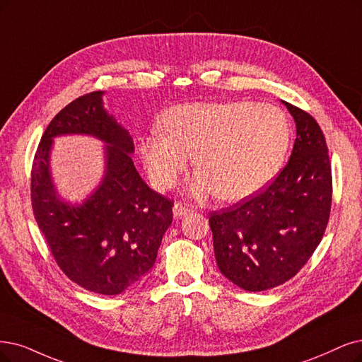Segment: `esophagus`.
I'll use <instances>...</instances> for the list:
<instances>
[{
	"instance_id": "34e87169",
	"label": "esophagus",
	"mask_w": 362,
	"mask_h": 362,
	"mask_svg": "<svg viewBox=\"0 0 362 362\" xmlns=\"http://www.w3.org/2000/svg\"><path fill=\"white\" fill-rule=\"evenodd\" d=\"M191 211H192L191 207H188L186 204H182V203H176V204H174V207H173V216L176 218V219H180V218H183L186 215H189Z\"/></svg>"
}]
</instances>
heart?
Here are the masks:
<instances>
[{"label": "heart", "instance_id": "heart-1", "mask_svg": "<svg viewBox=\"0 0 362 362\" xmlns=\"http://www.w3.org/2000/svg\"><path fill=\"white\" fill-rule=\"evenodd\" d=\"M164 132L141 139L140 156L149 179L168 189L188 168H199L189 191L240 202L262 191L282 168L291 143L285 112L269 103H191L159 119Z\"/></svg>", "mask_w": 362, "mask_h": 362}]
</instances>
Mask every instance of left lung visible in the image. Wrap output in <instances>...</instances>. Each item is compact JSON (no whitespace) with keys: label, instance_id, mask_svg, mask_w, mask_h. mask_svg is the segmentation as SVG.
I'll return each mask as SVG.
<instances>
[{"label":"left lung","instance_id":"left-lung-1","mask_svg":"<svg viewBox=\"0 0 362 362\" xmlns=\"http://www.w3.org/2000/svg\"><path fill=\"white\" fill-rule=\"evenodd\" d=\"M297 137L286 167L259 195L210 213L221 273L250 292L296 276L325 233L331 210V165L322 131L298 107L282 101Z\"/></svg>","mask_w":362,"mask_h":362}]
</instances>
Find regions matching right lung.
Masks as SVG:
<instances>
[{"instance_id":"right-lung-1","label":"right lung","mask_w":362,"mask_h":362,"mask_svg":"<svg viewBox=\"0 0 362 362\" xmlns=\"http://www.w3.org/2000/svg\"><path fill=\"white\" fill-rule=\"evenodd\" d=\"M104 90L65 105L46 128L34 158V216L53 258L78 286L117 296L149 272L173 222V203L151 189L134 167L128 129L104 109ZM88 135L105 143V171L82 202H70L51 173L52 140Z\"/></svg>"}]
</instances>
